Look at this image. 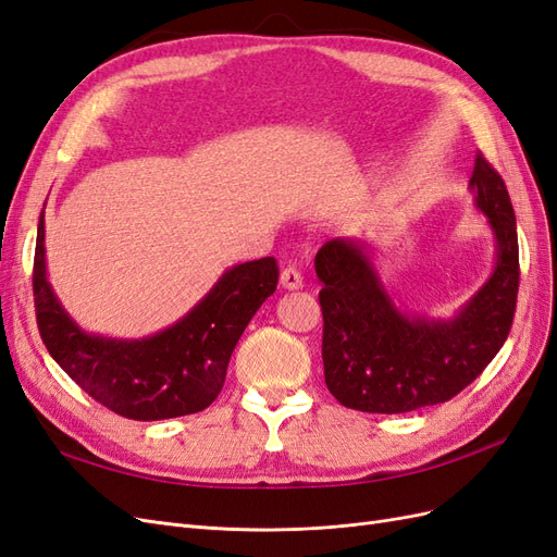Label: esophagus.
I'll list each match as a JSON object with an SVG mask.
<instances>
[{
	"label": "esophagus",
	"instance_id": "1",
	"mask_svg": "<svg viewBox=\"0 0 557 557\" xmlns=\"http://www.w3.org/2000/svg\"><path fill=\"white\" fill-rule=\"evenodd\" d=\"M301 274L297 272L295 267H285L281 272V288L283 290H299L301 288Z\"/></svg>",
	"mask_w": 557,
	"mask_h": 557
}]
</instances>
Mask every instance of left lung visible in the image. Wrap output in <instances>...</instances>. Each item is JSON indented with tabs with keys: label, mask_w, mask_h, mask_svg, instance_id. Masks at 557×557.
<instances>
[{
	"label": "left lung",
	"mask_w": 557,
	"mask_h": 557,
	"mask_svg": "<svg viewBox=\"0 0 557 557\" xmlns=\"http://www.w3.org/2000/svg\"><path fill=\"white\" fill-rule=\"evenodd\" d=\"M469 190L493 232L495 264L481 288L448 315L409 311L395 301L369 242L336 237L318 250L325 383L344 407L404 413L448 401L507 342L520 276L513 207L502 176L481 156Z\"/></svg>",
	"instance_id": "1"
}]
</instances>
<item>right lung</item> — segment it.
<instances>
[{
  "mask_svg": "<svg viewBox=\"0 0 557 557\" xmlns=\"http://www.w3.org/2000/svg\"><path fill=\"white\" fill-rule=\"evenodd\" d=\"M32 281L41 339L70 379L117 416L164 420L207 409L223 391L232 350L274 295L278 267L274 258L234 264L170 327L141 339H117L86 332L62 307L48 281L41 211Z\"/></svg>",
  "mask_w": 557,
  "mask_h": 557,
  "instance_id": "1",
  "label": "right lung"
}]
</instances>
